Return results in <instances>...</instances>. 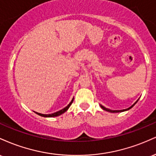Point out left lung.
Here are the masks:
<instances>
[{
	"label": "left lung",
	"mask_w": 156,
	"mask_h": 156,
	"mask_svg": "<svg viewBox=\"0 0 156 156\" xmlns=\"http://www.w3.org/2000/svg\"><path fill=\"white\" fill-rule=\"evenodd\" d=\"M138 101H139V100H137V101H136V102H135V103H133V105H131V106H130V107H129V108H126V109H123V110H110V109H108V108H105V107H104V106H103V105H101V108H103V110L106 111V112H112V113H117V112H125V111H127V110H129V109H130V108H132V107H133V105H135V104H136V103H137V102H138Z\"/></svg>",
	"instance_id": "1"
}]
</instances>
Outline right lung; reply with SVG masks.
I'll list each match as a JSON object with an SVG mask.
<instances>
[{
  "instance_id": "obj_1",
  "label": "right lung",
  "mask_w": 156,
  "mask_h": 156,
  "mask_svg": "<svg viewBox=\"0 0 156 156\" xmlns=\"http://www.w3.org/2000/svg\"><path fill=\"white\" fill-rule=\"evenodd\" d=\"M73 100H74V98H73V100H72V101H71L70 103H69V104H68L67 106L65 107V108H64L63 109H62V110L58 111V112L53 113V114H40V113H37V112H35V113H36V114H38V115L42 116V117H57V116H59V115H61V114H64V112H67V111L68 110V108H69V106H70L71 104H72V103H73Z\"/></svg>"
}]
</instances>
